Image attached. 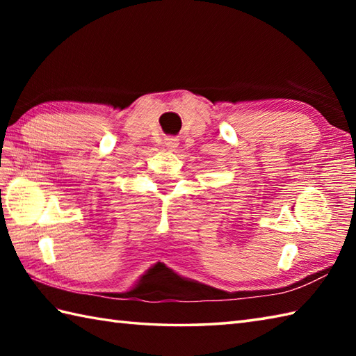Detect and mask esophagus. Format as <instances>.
<instances>
[{"label": "esophagus", "mask_w": 356, "mask_h": 356, "mask_svg": "<svg viewBox=\"0 0 356 356\" xmlns=\"http://www.w3.org/2000/svg\"><path fill=\"white\" fill-rule=\"evenodd\" d=\"M165 145L170 151H176L179 147V139L177 138H166L165 139Z\"/></svg>", "instance_id": "34e87169"}]
</instances>
